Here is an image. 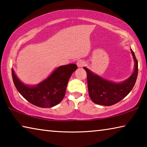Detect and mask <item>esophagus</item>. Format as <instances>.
<instances>
[{"label":"esophagus","instance_id":"1","mask_svg":"<svg viewBox=\"0 0 147 147\" xmlns=\"http://www.w3.org/2000/svg\"><path fill=\"white\" fill-rule=\"evenodd\" d=\"M76 65L77 66H78V67H82L83 66H84L86 65V62L80 59V60H78L77 61Z\"/></svg>","mask_w":147,"mask_h":147}]
</instances>
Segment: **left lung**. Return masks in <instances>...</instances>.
<instances>
[{
    "label": "left lung",
    "instance_id": "8db88e82",
    "mask_svg": "<svg viewBox=\"0 0 147 147\" xmlns=\"http://www.w3.org/2000/svg\"><path fill=\"white\" fill-rule=\"evenodd\" d=\"M135 65L133 74L128 79L120 83L107 80L101 76L94 74L86 67L89 95L94 103L109 106L119 102L133 89L138 74V62L135 54L131 49Z\"/></svg>",
    "mask_w": 147,
    "mask_h": 147
}]
</instances>
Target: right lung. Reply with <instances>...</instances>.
Masks as SVG:
<instances>
[{
	"label": "right lung",
	"instance_id": "1",
	"mask_svg": "<svg viewBox=\"0 0 147 147\" xmlns=\"http://www.w3.org/2000/svg\"><path fill=\"white\" fill-rule=\"evenodd\" d=\"M77 68L74 63L59 67L47 79L34 86L20 81L13 69L12 78L17 91L29 102L40 108H51L63 100L69 80Z\"/></svg>",
	"mask_w": 147,
	"mask_h": 147
}]
</instances>
